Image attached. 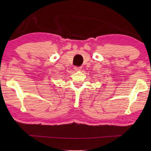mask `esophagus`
<instances>
[{"mask_svg": "<svg viewBox=\"0 0 151 151\" xmlns=\"http://www.w3.org/2000/svg\"><path fill=\"white\" fill-rule=\"evenodd\" d=\"M74 69H75V70H76V71H80L82 68H81V67H77V66H75V67H74Z\"/></svg>", "mask_w": 151, "mask_h": 151, "instance_id": "obj_1", "label": "esophagus"}]
</instances>
